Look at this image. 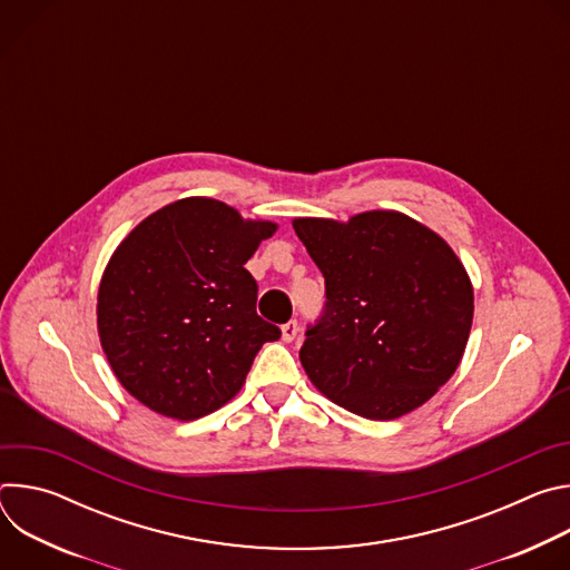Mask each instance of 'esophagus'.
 <instances>
[{
	"instance_id": "1",
	"label": "esophagus",
	"mask_w": 570,
	"mask_h": 570,
	"mask_svg": "<svg viewBox=\"0 0 570 570\" xmlns=\"http://www.w3.org/2000/svg\"><path fill=\"white\" fill-rule=\"evenodd\" d=\"M297 332H299V327H297V322H295V320H288L286 324H282V338H284V343L295 341Z\"/></svg>"
}]
</instances>
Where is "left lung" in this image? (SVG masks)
I'll return each instance as SVG.
<instances>
[{"instance_id": "left-lung-1", "label": "left lung", "mask_w": 570, "mask_h": 570, "mask_svg": "<svg viewBox=\"0 0 570 570\" xmlns=\"http://www.w3.org/2000/svg\"><path fill=\"white\" fill-rule=\"evenodd\" d=\"M293 227L327 288L299 350L311 383L365 420L420 409L453 376L471 332L473 286L458 255L392 209Z\"/></svg>"}]
</instances>
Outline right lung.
I'll return each mask as SVG.
<instances>
[{"mask_svg":"<svg viewBox=\"0 0 570 570\" xmlns=\"http://www.w3.org/2000/svg\"><path fill=\"white\" fill-rule=\"evenodd\" d=\"M275 232L277 223L194 196L119 243L99 284L97 327L115 376L146 409L178 422L218 411L262 345L282 336L257 315V282L243 268Z\"/></svg>","mask_w":570,"mask_h":570,"instance_id":"1","label":"right lung"}]
</instances>
